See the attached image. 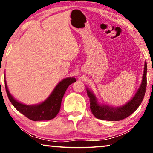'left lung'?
<instances>
[{"label":"left lung","instance_id":"obj_1","mask_svg":"<svg viewBox=\"0 0 153 153\" xmlns=\"http://www.w3.org/2000/svg\"><path fill=\"white\" fill-rule=\"evenodd\" d=\"M147 63L144 64L143 74L141 85L134 97L124 105L121 106H111L100 103L97 98L91 90L86 88L87 94L90 99L91 110L93 116L100 120L108 121H118L126 118L132 114L139 108L143 101L147 85Z\"/></svg>","mask_w":153,"mask_h":153}]
</instances>
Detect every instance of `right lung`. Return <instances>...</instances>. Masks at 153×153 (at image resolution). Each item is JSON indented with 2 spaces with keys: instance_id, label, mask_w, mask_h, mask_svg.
<instances>
[{
  "instance_id": "add662e5",
  "label": "right lung",
  "mask_w": 153,
  "mask_h": 153,
  "mask_svg": "<svg viewBox=\"0 0 153 153\" xmlns=\"http://www.w3.org/2000/svg\"><path fill=\"white\" fill-rule=\"evenodd\" d=\"M76 81V79L74 77H68L62 79L54 88L53 91L45 101L33 105H27L14 99L13 96L10 93L5 80V86L10 101L21 114L33 121L49 120L57 116L60 111L62 97L67 88Z\"/></svg>"
}]
</instances>
